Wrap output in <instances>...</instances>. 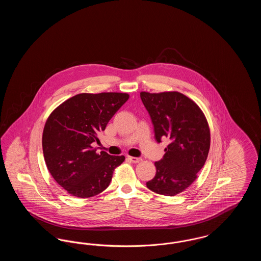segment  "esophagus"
I'll return each mask as SVG.
<instances>
[{
    "label": "esophagus",
    "instance_id": "1",
    "mask_svg": "<svg viewBox=\"0 0 261 261\" xmlns=\"http://www.w3.org/2000/svg\"><path fill=\"white\" fill-rule=\"evenodd\" d=\"M127 159L130 161V162H134V163H138V162H141L142 159L141 158H134V156H127Z\"/></svg>",
    "mask_w": 261,
    "mask_h": 261
}]
</instances>
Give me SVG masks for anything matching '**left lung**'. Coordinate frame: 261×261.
<instances>
[{
  "label": "left lung",
  "mask_w": 261,
  "mask_h": 261,
  "mask_svg": "<svg viewBox=\"0 0 261 261\" xmlns=\"http://www.w3.org/2000/svg\"><path fill=\"white\" fill-rule=\"evenodd\" d=\"M158 143L167 139L161 161L154 162L155 176L147 182L150 191L173 197L183 192L202 168L211 147V132L199 106L179 92H141Z\"/></svg>",
  "instance_id": "obj_1"
}]
</instances>
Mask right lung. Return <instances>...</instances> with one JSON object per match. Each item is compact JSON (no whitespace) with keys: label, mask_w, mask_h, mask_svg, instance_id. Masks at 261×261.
<instances>
[{"label":"right lung","mask_w":261,"mask_h":261,"mask_svg":"<svg viewBox=\"0 0 261 261\" xmlns=\"http://www.w3.org/2000/svg\"><path fill=\"white\" fill-rule=\"evenodd\" d=\"M128 99L125 93H83L50 113L42 138L44 159L53 178L70 195H99L110 185L115 167L124 162V155L97 153L92 144L99 143L98 133Z\"/></svg>","instance_id":"obj_1"}]
</instances>
